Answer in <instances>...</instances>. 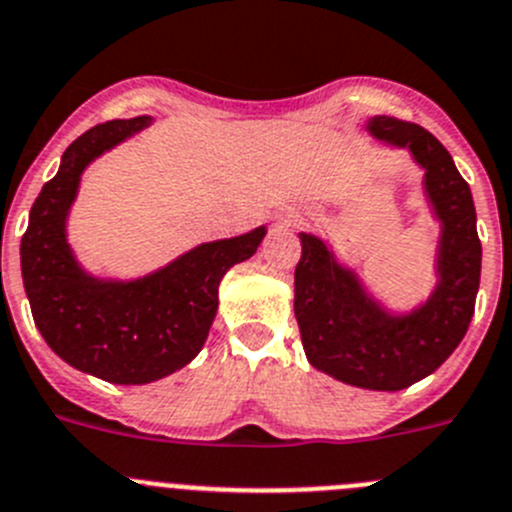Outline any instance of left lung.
<instances>
[{
	"mask_svg": "<svg viewBox=\"0 0 512 512\" xmlns=\"http://www.w3.org/2000/svg\"><path fill=\"white\" fill-rule=\"evenodd\" d=\"M368 131L406 147L426 170L424 187L442 220L439 287L406 317H391L342 269L320 238L299 233L302 259L294 269V317L309 363L337 381L370 391L414 386L454 353L475 314L482 246L470 185L434 134L419 124L373 116Z\"/></svg>",
	"mask_w": 512,
	"mask_h": 512,
	"instance_id": "1",
	"label": "left lung"
}]
</instances>
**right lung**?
I'll list each match as a JSON object with an SVG mask.
<instances>
[{
  "label": "right lung",
  "mask_w": 512,
  "mask_h": 512,
  "mask_svg": "<svg viewBox=\"0 0 512 512\" xmlns=\"http://www.w3.org/2000/svg\"><path fill=\"white\" fill-rule=\"evenodd\" d=\"M149 116L88 129L63 154L58 175L37 195L22 236V281L32 317L50 348L73 368L119 386L175 373L203 348L218 312V287L231 266L251 259L266 228L203 243L139 281H98L75 264L65 215L81 172L98 154L149 126Z\"/></svg>",
  "instance_id": "obj_1"
}]
</instances>
